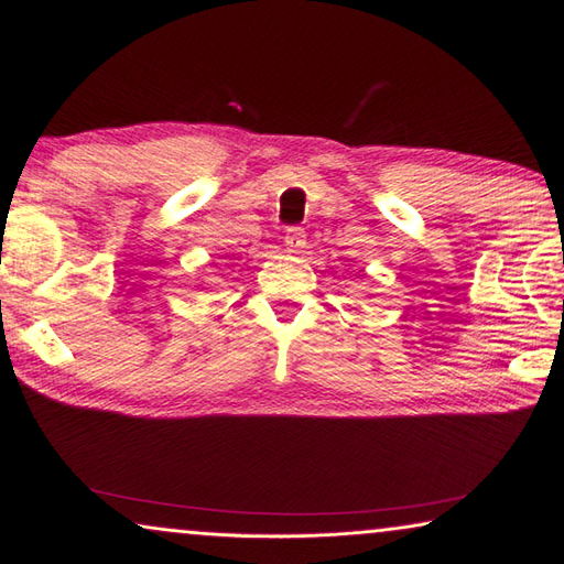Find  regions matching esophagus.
Listing matches in <instances>:
<instances>
[{"label":"esophagus","mask_w":564,"mask_h":564,"mask_svg":"<svg viewBox=\"0 0 564 564\" xmlns=\"http://www.w3.org/2000/svg\"><path fill=\"white\" fill-rule=\"evenodd\" d=\"M283 242H285V247H289V251H303V247H305V230L303 227H289V230H285V235H283Z\"/></svg>","instance_id":"34e87169"}]
</instances>
